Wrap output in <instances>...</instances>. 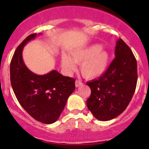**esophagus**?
<instances>
[{
	"label": "esophagus",
	"mask_w": 149,
	"mask_h": 149,
	"mask_svg": "<svg viewBox=\"0 0 149 149\" xmlns=\"http://www.w3.org/2000/svg\"><path fill=\"white\" fill-rule=\"evenodd\" d=\"M82 84H83V83H82L81 81L79 80H76V82H75V85H76V87H79L80 86H81Z\"/></svg>",
	"instance_id": "1"
}]
</instances>
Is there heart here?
I'll list each match as a JSON object with an SVG mask.
<instances>
[{
  "label": "heart",
  "mask_w": 149,
  "mask_h": 149,
  "mask_svg": "<svg viewBox=\"0 0 149 149\" xmlns=\"http://www.w3.org/2000/svg\"><path fill=\"white\" fill-rule=\"evenodd\" d=\"M109 58V52L103 49L101 45L95 44L73 51L70 53V58L63 55L61 65L66 72L70 73L76 68L75 63H81L82 76L86 79H92L102 76L106 71Z\"/></svg>",
  "instance_id": "b5f03b06"
}]
</instances>
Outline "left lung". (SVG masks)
<instances>
[{
	"instance_id": "obj_1",
	"label": "left lung",
	"mask_w": 149,
	"mask_h": 149,
	"mask_svg": "<svg viewBox=\"0 0 149 149\" xmlns=\"http://www.w3.org/2000/svg\"><path fill=\"white\" fill-rule=\"evenodd\" d=\"M115 58L99 79L87 82L91 91L86 105L99 120L107 121L127 108L136 88L137 61L122 39L117 41Z\"/></svg>"
}]
</instances>
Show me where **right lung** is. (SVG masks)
I'll use <instances>...</instances> for the list:
<instances>
[{
	"instance_id": "obj_1",
	"label": "right lung",
	"mask_w": 149,
	"mask_h": 149,
	"mask_svg": "<svg viewBox=\"0 0 149 149\" xmlns=\"http://www.w3.org/2000/svg\"><path fill=\"white\" fill-rule=\"evenodd\" d=\"M37 35H29L16 48L10 61V84L18 101L29 115L36 120L52 124L59 118L68 98L75 90L76 80L55 70L45 75L29 70L24 63L22 51Z\"/></svg>"
}]
</instances>
